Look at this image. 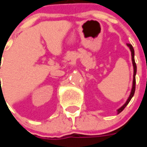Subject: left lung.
I'll use <instances>...</instances> for the list:
<instances>
[{
  "mask_svg": "<svg viewBox=\"0 0 147 147\" xmlns=\"http://www.w3.org/2000/svg\"><path fill=\"white\" fill-rule=\"evenodd\" d=\"M127 46L130 47V51H131L133 64H134V75H136V72H137V65H136V63H135V60H134V48H133L132 45H130V44H129V43H127ZM135 87H136V82H135L134 81V84H133V88H132V91H131V94H130V98H128L127 101V103H126L125 105H124V106H126V105H127L128 103L130 102V100H131V98H132L133 96H134V92H135ZM124 106H123V107H124Z\"/></svg>",
  "mask_w": 147,
  "mask_h": 147,
  "instance_id": "1",
  "label": "left lung"
}]
</instances>
